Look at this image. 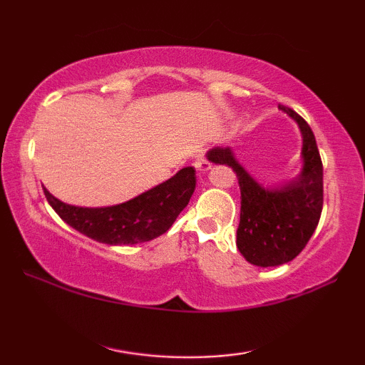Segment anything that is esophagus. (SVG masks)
I'll return each instance as SVG.
<instances>
[{
  "instance_id": "1",
  "label": "esophagus",
  "mask_w": 365,
  "mask_h": 365,
  "mask_svg": "<svg viewBox=\"0 0 365 365\" xmlns=\"http://www.w3.org/2000/svg\"><path fill=\"white\" fill-rule=\"evenodd\" d=\"M195 168H196V170H200V172H202V174H205V172L211 170L212 165H211V163H209L205 154H200V156H197L196 160H195Z\"/></svg>"
}]
</instances>
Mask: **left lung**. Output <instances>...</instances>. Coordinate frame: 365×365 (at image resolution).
Returning <instances> with one entry per match:
<instances>
[{"label": "left lung", "mask_w": 365, "mask_h": 365, "mask_svg": "<svg viewBox=\"0 0 365 365\" xmlns=\"http://www.w3.org/2000/svg\"><path fill=\"white\" fill-rule=\"evenodd\" d=\"M298 123L302 168L293 180L264 187L235 158L232 148H214L207 159L232 168L242 191L237 246L246 261L257 267H277L299 255L316 232L324 205V169L316 137L293 109L282 106Z\"/></svg>", "instance_id": "1"}]
</instances>
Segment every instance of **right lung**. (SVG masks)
<instances>
[{
	"mask_svg": "<svg viewBox=\"0 0 365 365\" xmlns=\"http://www.w3.org/2000/svg\"><path fill=\"white\" fill-rule=\"evenodd\" d=\"M196 187L193 168H183L169 180L108 207H78L54 197L46 188L45 196L67 225L95 242L106 245H137L160 237L174 224Z\"/></svg>",
	"mask_w": 365,
	"mask_h": 365,
	"instance_id": "obj_1",
	"label": "right lung"
}]
</instances>
